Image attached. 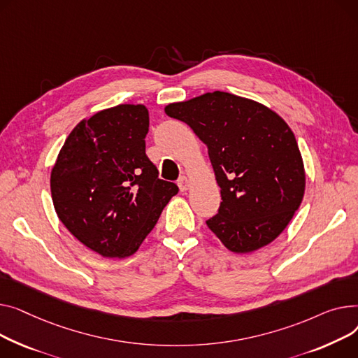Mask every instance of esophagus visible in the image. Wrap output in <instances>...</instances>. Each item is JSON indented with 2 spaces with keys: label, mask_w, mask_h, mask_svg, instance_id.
<instances>
[{
  "label": "esophagus",
  "mask_w": 358,
  "mask_h": 358,
  "mask_svg": "<svg viewBox=\"0 0 358 358\" xmlns=\"http://www.w3.org/2000/svg\"><path fill=\"white\" fill-rule=\"evenodd\" d=\"M178 185H179V189H180V191L182 192H185V191H187V189H189V186H191V182H189V179L187 178H180L179 179V182H178Z\"/></svg>",
  "instance_id": "obj_1"
}]
</instances>
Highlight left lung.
<instances>
[{"mask_svg":"<svg viewBox=\"0 0 358 358\" xmlns=\"http://www.w3.org/2000/svg\"><path fill=\"white\" fill-rule=\"evenodd\" d=\"M164 113L208 147L222 199L208 228L234 253L278 238L305 194L303 160L285 120L260 102L221 91L169 103Z\"/></svg>","mask_w":358,"mask_h":358,"instance_id":"1","label":"left lung"}]
</instances>
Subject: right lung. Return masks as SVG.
Segmentation results:
<instances>
[{"label": "right lung", "instance_id": "add662e5", "mask_svg": "<svg viewBox=\"0 0 358 358\" xmlns=\"http://www.w3.org/2000/svg\"><path fill=\"white\" fill-rule=\"evenodd\" d=\"M147 131L141 103L102 110L71 131L52 169L59 220L102 257L134 255L179 191L145 156Z\"/></svg>", "mask_w": 358, "mask_h": 358}]
</instances>
